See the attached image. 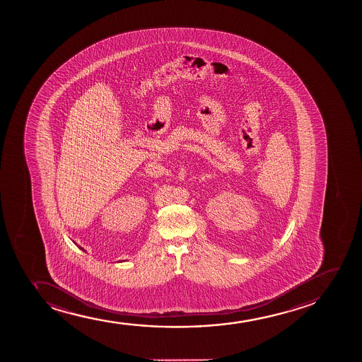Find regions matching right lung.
I'll list each match as a JSON object with an SVG mask.
<instances>
[{"label": "right lung", "mask_w": 362, "mask_h": 362, "mask_svg": "<svg viewBox=\"0 0 362 362\" xmlns=\"http://www.w3.org/2000/svg\"><path fill=\"white\" fill-rule=\"evenodd\" d=\"M74 243H75V241H74ZM77 246H78V245H77ZM78 247H79V249H81V250H83V251H84L83 247H81V246H78Z\"/></svg>", "instance_id": "obj_1"}]
</instances>
